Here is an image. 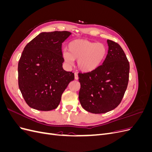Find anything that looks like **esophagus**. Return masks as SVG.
Wrapping results in <instances>:
<instances>
[{"mask_svg": "<svg viewBox=\"0 0 152 152\" xmlns=\"http://www.w3.org/2000/svg\"><path fill=\"white\" fill-rule=\"evenodd\" d=\"M79 79V76H78V74L77 73H75V80H78Z\"/></svg>", "mask_w": 152, "mask_h": 152, "instance_id": "34e87169", "label": "esophagus"}]
</instances>
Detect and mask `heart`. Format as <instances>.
<instances>
[{"label":"heart","instance_id":"obj_1","mask_svg":"<svg viewBox=\"0 0 152 152\" xmlns=\"http://www.w3.org/2000/svg\"><path fill=\"white\" fill-rule=\"evenodd\" d=\"M68 51L63 58L68 64L77 60V67L84 73L96 70L107 57V48L103 43H96L86 39H75L68 44Z\"/></svg>","mask_w":152,"mask_h":152}]
</instances>
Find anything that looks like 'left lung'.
<instances>
[{"instance_id": "8db88e82", "label": "left lung", "mask_w": 152, "mask_h": 152, "mask_svg": "<svg viewBox=\"0 0 152 152\" xmlns=\"http://www.w3.org/2000/svg\"><path fill=\"white\" fill-rule=\"evenodd\" d=\"M108 54L102 65L89 73H79L80 103L93 113H104L121 103L126 91L129 63L121 45L107 40Z\"/></svg>"}]
</instances>
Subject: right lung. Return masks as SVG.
I'll return each mask as SVG.
<instances>
[{
	"label": "right lung",
	"mask_w": 152,
	"mask_h": 152,
	"mask_svg": "<svg viewBox=\"0 0 152 152\" xmlns=\"http://www.w3.org/2000/svg\"><path fill=\"white\" fill-rule=\"evenodd\" d=\"M70 31L42 32L24 48L18 63V85L30 107L50 111L56 108L74 73L63 68L62 43Z\"/></svg>",
	"instance_id": "1"
}]
</instances>
